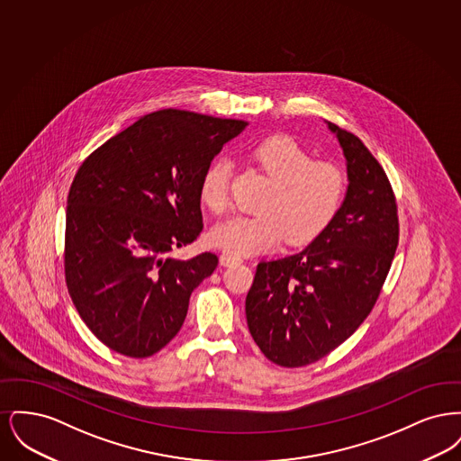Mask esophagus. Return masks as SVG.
<instances>
[{
	"label": "esophagus",
	"instance_id": "esophagus-1",
	"mask_svg": "<svg viewBox=\"0 0 461 461\" xmlns=\"http://www.w3.org/2000/svg\"><path fill=\"white\" fill-rule=\"evenodd\" d=\"M240 258H237V256H233V254H228V252H224V254H221L220 263L222 266H233V264L240 263Z\"/></svg>",
	"mask_w": 461,
	"mask_h": 461
}]
</instances>
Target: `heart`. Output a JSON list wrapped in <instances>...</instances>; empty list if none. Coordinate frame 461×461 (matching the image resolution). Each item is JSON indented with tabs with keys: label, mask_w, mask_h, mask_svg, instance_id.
Masks as SVG:
<instances>
[{
	"label": "heart",
	"mask_w": 461,
	"mask_h": 461,
	"mask_svg": "<svg viewBox=\"0 0 461 461\" xmlns=\"http://www.w3.org/2000/svg\"><path fill=\"white\" fill-rule=\"evenodd\" d=\"M254 162L273 181L259 211L263 214H237L218 222L209 241L235 256H250L278 247L306 245L321 237L339 216L348 177L329 160H312L306 149L288 136H273L252 150ZM228 160L211 162L198 185V198L211 212L221 214L230 202Z\"/></svg>",
	"instance_id": "obj_1"
}]
</instances>
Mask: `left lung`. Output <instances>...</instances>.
<instances>
[{"instance_id":"8db88e82","label":"left lung","mask_w":461,"mask_h":461,"mask_svg":"<svg viewBox=\"0 0 461 461\" xmlns=\"http://www.w3.org/2000/svg\"><path fill=\"white\" fill-rule=\"evenodd\" d=\"M327 124L348 166L342 209L303 252L258 264L245 299L254 342L285 368L325 357L366 320L399 241L397 203L385 171L357 136Z\"/></svg>"}]
</instances>
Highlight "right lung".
<instances>
[{
  "label": "right lung",
  "mask_w": 461,
  "mask_h": 461,
  "mask_svg": "<svg viewBox=\"0 0 461 461\" xmlns=\"http://www.w3.org/2000/svg\"><path fill=\"white\" fill-rule=\"evenodd\" d=\"M245 121L166 109L138 119L81 164L67 197V290L93 335L112 351L149 357L181 329L192 292L218 266L197 240L198 185Z\"/></svg>",
  "instance_id": "add662e5"
}]
</instances>
